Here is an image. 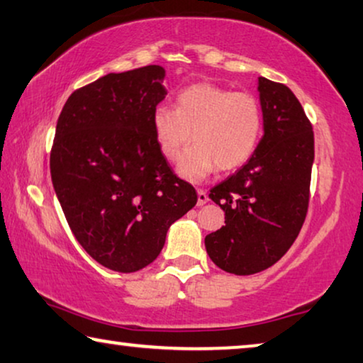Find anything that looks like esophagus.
I'll list each match as a JSON object with an SVG mask.
<instances>
[{
  "instance_id": "1",
  "label": "esophagus",
  "mask_w": 363,
  "mask_h": 363,
  "mask_svg": "<svg viewBox=\"0 0 363 363\" xmlns=\"http://www.w3.org/2000/svg\"><path fill=\"white\" fill-rule=\"evenodd\" d=\"M208 194H206L205 191H203V189H199V191H197V205H200V206H202V205H205L206 202H208Z\"/></svg>"
}]
</instances>
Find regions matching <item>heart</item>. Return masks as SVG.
<instances>
[{
	"label": "heart",
	"instance_id": "b5f03b06",
	"mask_svg": "<svg viewBox=\"0 0 363 363\" xmlns=\"http://www.w3.org/2000/svg\"><path fill=\"white\" fill-rule=\"evenodd\" d=\"M155 139L163 157L176 163L184 155L179 174L192 182L216 168L238 169L257 150L263 132V108L250 91H233L215 84H195L176 99V109L153 111Z\"/></svg>",
	"mask_w": 363,
	"mask_h": 363
}]
</instances>
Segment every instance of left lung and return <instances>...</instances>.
Masks as SVG:
<instances>
[{
	"label": "left lung",
	"instance_id": "obj_1",
	"mask_svg": "<svg viewBox=\"0 0 363 363\" xmlns=\"http://www.w3.org/2000/svg\"><path fill=\"white\" fill-rule=\"evenodd\" d=\"M264 134L252 158L210 191L226 226L205 238L213 263L233 274L260 273L294 244L306 221L315 140L289 87L258 77Z\"/></svg>",
	"mask_w": 363,
	"mask_h": 363
}]
</instances>
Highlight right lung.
<instances>
[{
	"mask_svg": "<svg viewBox=\"0 0 363 363\" xmlns=\"http://www.w3.org/2000/svg\"><path fill=\"white\" fill-rule=\"evenodd\" d=\"M164 69L108 74L72 91L57 118L51 181L85 252L113 272L134 273L163 249L197 192L177 177L153 132Z\"/></svg>",
	"mask_w": 363,
	"mask_h": 363,
	"instance_id": "obj_1",
	"label": "right lung"
}]
</instances>
